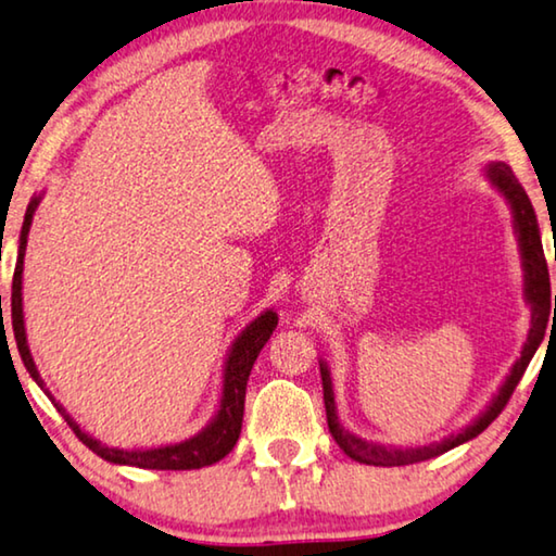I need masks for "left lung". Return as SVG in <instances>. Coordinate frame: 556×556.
<instances>
[{
  "label": "left lung",
  "mask_w": 556,
  "mask_h": 556,
  "mask_svg": "<svg viewBox=\"0 0 556 556\" xmlns=\"http://www.w3.org/2000/svg\"><path fill=\"white\" fill-rule=\"evenodd\" d=\"M489 182L502 192L506 203H509L511 218H514V232H517L519 240V251H521V268H525V298L527 303L532 305V328H529L527 343L521 349V356L517 358V364L511 366L509 376L504 378L502 389L496 391V396L489 401V406L481 412L473 421L462 429L458 433H452V437L437 441V444H426V446H381L374 444V441H366L351 433L345 426L338 421V412H336V396H333V381H331V371H328L326 361H318L320 364V381H324V404H326V418H328V429H331V437L336 439V444L349 454L353 462L358 464H368V466H406V464H418L426 462V458H433L439 454L448 452V448L462 446L466 441H471L473 437H479L481 431L486 429L494 418L502 414V408L506 406V401L517 389V383L525 376L529 361L539 349L544 338V326H546V313H549V303H552V291H549V270H546V261H544V251H542V236H539V223L532 207V200L521 188V182L514 178L511 167L506 163H489L484 167ZM556 305V298H554Z\"/></svg>",
  "instance_id": "1"
}]
</instances>
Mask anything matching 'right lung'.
<instances>
[{
    "label": "right lung",
    "instance_id": "add662e5",
    "mask_svg": "<svg viewBox=\"0 0 556 556\" xmlns=\"http://www.w3.org/2000/svg\"><path fill=\"white\" fill-rule=\"evenodd\" d=\"M42 195H35L29 200L27 213H24L22 232H20V253H17V265H14V280H12V328L14 338H17L20 356L27 366L29 376L35 378L39 389H42L47 396L52 399V404L58 412L64 416V421L70 424V429L77 433V439L83 441L87 448H92L94 454L110 464L119 466H138V469H160V471H188V469H200V466H211L220 462L223 456H228L236 446L240 437V426H243V408H245V386L248 376H251V368L258 358V353L268 338L273 336L278 326V313L270 308L263 311L258 318L251 320L240 336L232 341L228 358H225L223 366V389H220V404L218 412L211 418V424L205 426L203 431H198L195 437L178 441V444L167 446H152V448H115L104 446L100 439H94L85 429H79V424L72 418L60 401H54L50 391L45 389L42 376H39L35 358H31L29 343H27V331H24V308H22V270H24V251H27V236L29 225L35 218V211L39 205Z\"/></svg>",
    "mask_w": 556,
    "mask_h": 556
}]
</instances>
